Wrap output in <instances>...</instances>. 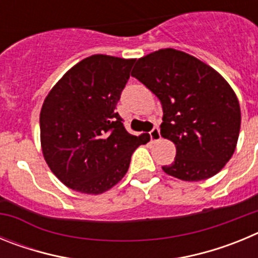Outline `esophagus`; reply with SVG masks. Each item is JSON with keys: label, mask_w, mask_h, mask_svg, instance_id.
<instances>
[{"label": "esophagus", "mask_w": 258, "mask_h": 258, "mask_svg": "<svg viewBox=\"0 0 258 258\" xmlns=\"http://www.w3.org/2000/svg\"><path fill=\"white\" fill-rule=\"evenodd\" d=\"M150 137H151V141H154V142L160 140L161 136H160V129H159V126L152 127V131L150 132Z\"/></svg>", "instance_id": "esophagus-1"}]
</instances>
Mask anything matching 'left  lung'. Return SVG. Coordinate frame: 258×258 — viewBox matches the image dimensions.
<instances>
[{
    "mask_svg": "<svg viewBox=\"0 0 258 258\" xmlns=\"http://www.w3.org/2000/svg\"><path fill=\"white\" fill-rule=\"evenodd\" d=\"M132 76L161 102L160 133L177 154L166 174L202 181L231 159L240 131L238 98L217 71L195 56L161 49L138 59Z\"/></svg>",
    "mask_w": 258,
    "mask_h": 258,
    "instance_id": "1",
    "label": "left lung"
}]
</instances>
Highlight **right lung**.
<instances>
[{
	"mask_svg": "<svg viewBox=\"0 0 258 258\" xmlns=\"http://www.w3.org/2000/svg\"><path fill=\"white\" fill-rule=\"evenodd\" d=\"M134 59L92 55L50 90L40 113L41 147L50 170L75 191L102 194L127 172L150 136L127 133L115 111Z\"/></svg>",
	"mask_w": 258,
	"mask_h": 258,
	"instance_id": "right-lung-1",
	"label": "right lung"
}]
</instances>
